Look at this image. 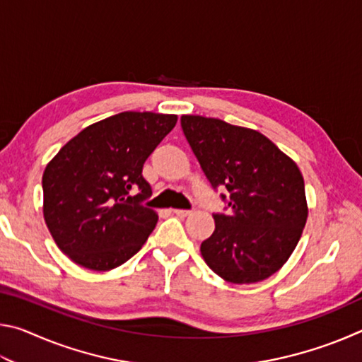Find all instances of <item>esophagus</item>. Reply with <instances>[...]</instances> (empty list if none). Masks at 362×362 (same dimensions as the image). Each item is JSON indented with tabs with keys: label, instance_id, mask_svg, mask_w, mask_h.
Instances as JSON below:
<instances>
[{
	"label": "esophagus",
	"instance_id": "obj_1",
	"mask_svg": "<svg viewBox=\"0 0 362 362\" xmlns=\"http://www.w3.org/2000/svg\"><path fill=\"white\" fill-rule=\"evenodd\" d=\"M173 212L179 217H187V216H189V214H192V211H187V209H173Z\"/></svg>",
	"mask_w": 362,
	"mask_h": 362
}]
</instances>
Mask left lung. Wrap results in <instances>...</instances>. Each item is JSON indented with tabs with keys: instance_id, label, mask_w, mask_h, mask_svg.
<instances>
[{
	"instance_id": "obj_1",
	"label": "left lung",
	"mask_w": 362,
	"mask_h": 362,
	"mask_svg": "<svg viewBox=\"0 0 362 362\" xmlns=\"http://www.w3.org/2000/svg\"><path fill=\"white\" fill-rule=\"evenodd\" d=\"M180 122L212 188L230 193V212L214 214L216 230L201 244L204 262L233 284L269 278L293 252L308 217L298 166L259 131L199 115Z\"/></svg>"
}]
</instances>
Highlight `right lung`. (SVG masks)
<instances>
[{"mask_svg":"<svg viewBox=\"0 0 362 362\" xmlns=\"http://www.w3.org/2000/svg\"><path fill=\"white\" fill-rule=\"evenodd\" d=\"M175 122L177 115H113L86 127L47 163L45 222L59 249L78 265L108 272L148 240L158 214L140 204L151 196L144 163Z\"/></svg>","mask_w":362,"mask_h":362,"instance_id":"1","label":"right lung"}]
</instances>
